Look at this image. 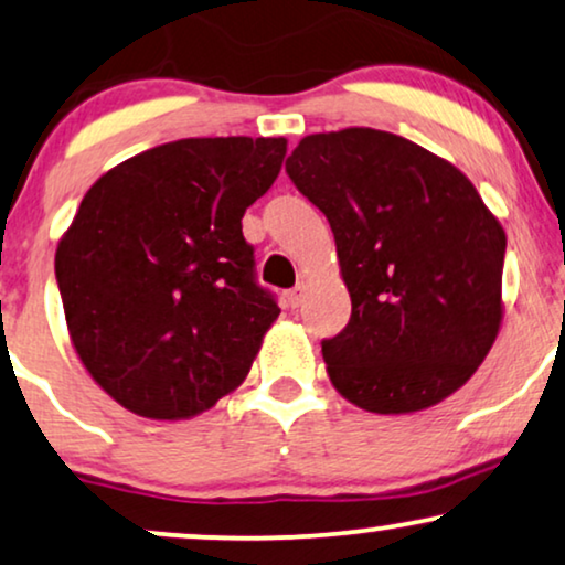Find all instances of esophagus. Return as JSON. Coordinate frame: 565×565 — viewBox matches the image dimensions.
<instances>
[{
  "label": "esophagus",
  "instance_id": "esophagus-1",
  "mask_svg": "<svg viewBox=\"0 0 565 565\" xmlns=\"http://www.w3.org/2000/svg\"><path fill=\"white\" fill-rule=\"evenodd\" d=\"M303 296H306V285L300 282V285H296V288H292V290H288V296H285V298H288L290 309H298V306L303 303Z\"/></svg>",
  "mask_w": 565,
  "mask_h": 565
}]
</instances>
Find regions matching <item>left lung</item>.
<instances>
[{
    "label": "left lung",
    "mask_w": 565,
    "mask_h": 565,
    "mask_svg": "<svg viewBox=\"0 0 565 565\" xmlns=\"http://www.w3.org/2000/svg\"><path fill=\"white\" fill-rule=\"evenodd\" d=\"M324 212L348 327L321 340L334 390L379 415L449 397L486 361L501 327L507 233L449 160L392 131L309 135L285 163Z\"/></svg>",
    "instance_id": "obj_1"
}]
</instances>
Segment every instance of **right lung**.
<instances>
[{
    "instance_id": "1",
    "label": "right lung",
    "mask_w": 565,
    "mask_h": 565,
    "mask_svg": "<svg viewBox=\"0 0 565 565\" xmlns=\"http://www.w3.org/2000/svg\"><path fill=\"white\" fill-rule=\"evenodd\" d=\"M282 137H192L100 175L56 248L72 345L129 413L181 420L252 369L277 300L241 217L280 173Z\"/></svg>"
}]
</instances>
